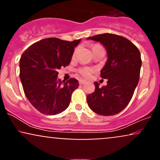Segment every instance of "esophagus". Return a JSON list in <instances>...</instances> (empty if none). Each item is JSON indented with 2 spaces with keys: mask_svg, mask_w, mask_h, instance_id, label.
I'll list each match as a JSON object with an SVG mask.
<instances>
[{
  "mask_svg": "<svg viewBox=\"0 0 160 160\" xmlns=\"http://www.w3.org/2000/svg\"><path fill=\"white\" fill-rule=\"evenodd\" d=\"M85 80H79V83H80V85H82V84L85 83Z\"/></svg>",
  "mask_w": 160,
  "mask_h": 160,
  "instance_id": "1",
  "label": "esophagus"
}]
</instances>
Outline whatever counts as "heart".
Wrapping results in <instances>:
<instances>
[{
  "label": "heart",
  "instance_id": "heart-1",
  "mask_svg": "<svg viewBox=\"0 0 160 160\" xmlns=\"http://www.w3.org/2000/svg\"><path fill=\"white\" fill-rule=\"evenodd\" d=\"M102 47V46L98 45V44L94 45L92 47V49H94L95 48H98V47ZM75 54H76V50H75L74 55H73V57L75 56ZM94 71H95L94 68H89V67H82V68H79L78 69V74L80 75H81L82 78H90L92 74L94 72Z\"/></svg>",
  "mask_w": 160,
  "mask_h": 160
}]
</instances>
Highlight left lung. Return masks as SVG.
Here are the masks:
<instances>
[{
	"instance_id": "left-lung-1",
	"label": "left lung",
	"mask_w": 160,
	"mask_h": 160,
	"mask_svg": "<svg viewBox=\"0 0 160 160\" xmlns=\"http://www.w3.org/2000/svg\"><path fill=\"white\" fill-rule=\"evenodd\" d=\"M88 39L102 43L108 57L101 71V78L108 79L107 86L100 88L95 82V91L86 97L88 105L98 114L115 115L128 105L133 96L140 77V52L130 40L117 34L105 33Z\"/></svg>"
}]
</instances>
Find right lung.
<instances>
[{"label": "right lung", "mask_w": 160, "mask_h": 160, "mask_svg": "<svg viewBox=\"0 0 160 160\" xmlns=\"http://www.w3.org/2000/svg\"><path fill=\"white\" fill-rule=\"evenodd\" d=\"M80 39L67 41L49 38L36 42L22 55L20 79L23 90L31 104L47 115L65 111L71 95L79 86L75 78L62 81L58 70L68 65Z\"/></svg>", "instance_id": "right-lung-1"}]
</instances>
